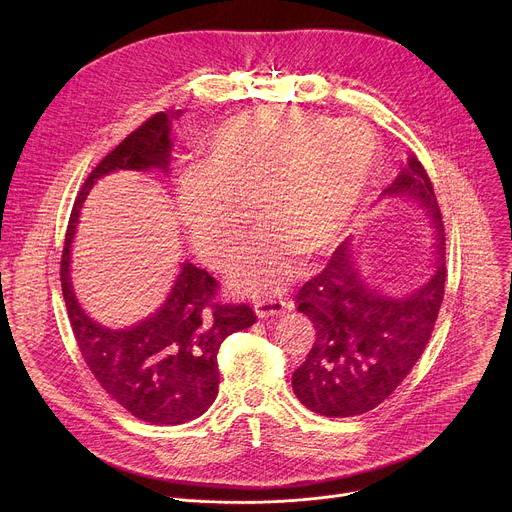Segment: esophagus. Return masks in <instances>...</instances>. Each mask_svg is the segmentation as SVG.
<instances>
[{
	"instance_id": "1",
	"label": "esophagus",
	"mask_w": 512,
	"mask_h": 512,
	"mask_svg": "<svg viewBox=\"0 0 512 512\" xmlns=\"http://www.w3.org/2000/svg\"><path fill=\"white\" fill-rule=\"evenodd\" d=\"M285 310V302L283 300H275V298H267V300H257L255 302V314L259 318H269V316H279Z\"/></svg>"
}]
</instances>
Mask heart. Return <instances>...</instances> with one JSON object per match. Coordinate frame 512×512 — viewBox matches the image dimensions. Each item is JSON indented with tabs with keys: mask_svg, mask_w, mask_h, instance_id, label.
I'll return each instance as SVG.
<instances>
[{
	"mask_svg": "<svg viewBox=\"0 0 512 512\" xmlns=\"http://www.w3.org/2000/svg\"><path fill=\"white\" fill-rule=\"evenodd\" d=\"M379 162L375 131L294 107L261 105L216 127L200 166L178 180V214L216 269L237 259L251 206L265 223L237 267V285L275 291L294 271L291 253L326 251L356 212Z\"/></svg>",
	"mask_w": 512,
	"mask_h": 512,
	"instance_id": "heart-1",
	"label": "heart"
}]
</instances>
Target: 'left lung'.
<instances>
[{"label": "left lung", "mask_w": 512, "mask_h": 512, "mask_svg": "<svg viewBox=\"0 0 512 512\" xmlns=\"http://www.w3.org/2000/svg\"><path fill=\"white\" fill-rule=\"evenodd\" d=\"M385 194H409L437 231L433 275L415 294L387 298L360 279L348 241L296 294L298 312L316 328V342L291 377L296 397L326 417H354L381 405L421 358L446 287V231L433 184L411 156Z\"/></svg>", "instance_id": "8db88e82"}]
</instances>
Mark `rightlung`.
<instances>
[{"label":"right lung","mask_w":512,"mask_h":512,"mask_svg":"<svg viewBox=\"0 0 512 512\" xmlns=\"http://www.w3.org/2000/svg\"><path fill=\"white\" fill-rule=\"evenodd\" d=\"M170 117V111H160L143 121L87 176L72 206L60 257L70 328L89 371L113 401L152 425H180L200 417L218 393V348L257 320L247 304L218 302V281L192 263L182 265L164 306L129 330L93 324L75 298L68 263L85 196L97 178L113 170H166Z\"/></svg>","instance_id":"obj_1"}]
</instances>
